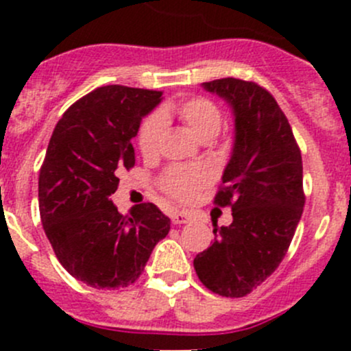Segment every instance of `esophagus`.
I'll use <instances>...</instances> for the list:
<instances>
[{"label": "esophagus", "mask_w": 351, "mask_h": 351, "mask_svg": "<svg viewBox=\"0 0 351 351\" xmlns=\"http://www.w3.org/2000/svg\"><path fill=\"white\" fill-rule=\"evenodd\" d=\"M171 221L173 224H189L192 221V215L185 210H180V212H173L171 214Z\"/></svg>", "instance_id": "1"}]
</instances>
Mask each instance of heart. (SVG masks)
<instances>
[{"instance_id":"1","label":"heart","mask_w":351,"mask_h":351,"mask_svg":"<svg viewBox=\"0 0 351 351\" xmlns=\"http://www.w3.org/2000/svg\"><path fill=\"white\" fill-rule=\"evenodd\" d=\"M176 119L185 123L197 137L210 139L221 130L222 113L217 105L204 97L166 101L158 113H151L141 122L137 132V147L144 158H154L161 149L165 136V120ZM210 180V171L200 165H173L159 178V186L168 197L189 202Z\"/></svg>"}]
</instances>
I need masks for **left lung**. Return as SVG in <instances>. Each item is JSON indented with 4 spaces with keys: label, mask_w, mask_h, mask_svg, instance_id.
<instances>
[{
    "label": "left lung",
    "mask_w": 351,
    "mask_h": 351,
    "mask_svg": "<svg viewBox=\"0 0 351 351\" xmlns=\"http://www.w3.org/2000/svg\"><path fill=\"white\" fill-rule=\"evenodd\" d=\"M234 110L236 141L217 207L232 222L214 229V243L193 260L208 290L244 297L263 284L287 254L304 210L302 156L274 95L254 81L222 77L204 83Z\"/></svg>",
    "instance_id": "left-lung-1"
}]
</instances>
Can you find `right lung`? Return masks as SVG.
<instances>
[{"mask_svg":"<svg viewBox=\"0 0 351 351\" xmlns=\"http://www.w3.org/2000/svg\"><path fill=\"white\" fill-rule=\"evenodd\" d=\"M162 91L108 84L66 110L38 175V208L59 263L95 289H123L144 271L169 221L146 202L122 215L110 195L136 165L130 139Z\"/></svg>","mask_w":351,"mask_h":351,"instance_id":"1","label":"right lung"}]
</instances>
